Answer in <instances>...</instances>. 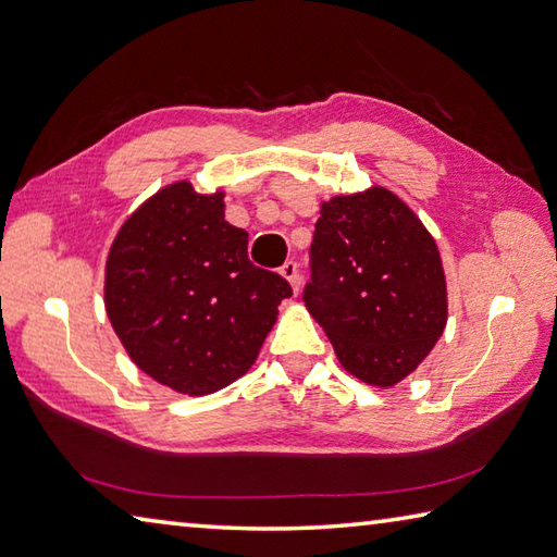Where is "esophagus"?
<instances>
[{"label":"esophagus","instance_id":"obj_1","mask_svg":"<svg viewBox=\"0 0 557 557\" xmlns=\"http://www.w3.org/2000/svg\"><path fill=\"white\" fill-rule=\"evenodd\" d=\"M281 276L290 283L293 290H296V293L300 290V269H298L296 261H286V264L281 267Z\"/></svg>","mask_w":557,"mask_h":557}]
</instances>
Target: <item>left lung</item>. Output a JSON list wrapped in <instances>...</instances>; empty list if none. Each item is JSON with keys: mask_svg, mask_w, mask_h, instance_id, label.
<instances>
[{"mask_svg": "<svg viewBox=\"0 0 557 557\" xmlns=\"http://www.w3.org/2000/svg\"><path fill=\"white\" fill-rule=\"evenodd\" d=\"M306 308L346 373L393 387L419 369L448 320L442 255L419 215L385 186L320 203Z\"/></svg>", "mask_w": 557, "mask_h": 557, "instance_id": "obj_1", "label": "left lung"}]
</instances>
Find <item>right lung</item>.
<instances>
[{
    "label": "right lung",
    "instance_id": "add662e5",
    "mask_svg": "<svg viewBox=\"0 0 557 557\" xmlns=\"http://www.w3.org/2000/svg\"><path fill=\"white\" fill-rule=\"evenodd\" d=\"M249 235L225 220V191L162 186L115 233L103 306L125 354L152 381L188 397L245 375L290 296L286 278L257 269Z\"/></svg>",
    "mask_w": 557,
    "mask_h": 557
}]
</instances>
